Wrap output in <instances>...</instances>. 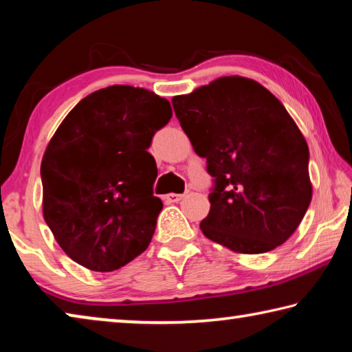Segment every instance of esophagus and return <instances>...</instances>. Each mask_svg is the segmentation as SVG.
Here are the masks:
<instances>
[{
	"instance_id": "34e87169",
	"label": "esophagus",
	"mask_w": 352,
	"mask_h": 352,
	"mask_svg": "<svg viewBox=\"0 0 352 352\" xmlns=\"http://www.w3.org/2000/svg\"><path fill=\"white\" fill-rule=\"evenodd\" d=\"M183 197H184L183 194H174V192H170V194H168V195H164V200L168 201V204H177V201H180Z\"/></svg>"
}]
</instances>
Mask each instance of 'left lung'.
<instances>
[{
    "label": "left lung",
    "mask_w": 352,
    "mask_h": 352,
    "mask_svg": "<svg viewBox=\"0 0 352 352\" xmlns=\"http://www.w3.org/2000/svg\"><path fill=\"white\" fill-rule=\"evenodd\" d=\"M172 105L214 178L204 234L245 254L287 241L311 205L312 183L307 142L284 105L241 76L219 77Z\"/></svg>",
    "instance_id": "obj_1"
}]
</instances>
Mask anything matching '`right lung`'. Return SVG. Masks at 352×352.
Segmentation results:
<instances>
[{"label":"right lung","mask_w":352,"mask_h":352,"mask_svg":"<svg viewBox=\"0 0 352 352\" xmlns=\"http://www.w3.org/2000/svg\"><path fill=\"white\" fill-rule=\"evenodd\" d=\"M172 118L168 99L129 85L83 98L41 160L43 217L62 250L93 272H113L148 247L163 210L147 148Z\"/></svg>","instance_id":"1"}]
</instances>
